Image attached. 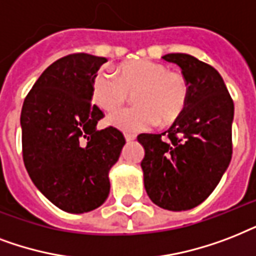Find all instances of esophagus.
Returning a JSON list of instances; mask_svg holds the SVG:
<instances>
[{
  "label": "esophagus",
  "instance_id": "34e87169",
  "mask_svg": "<svg viewBox=\"0 0 256 256\" xmlns=\"http://www.w3.org/2000/svg\"><path fill=\"white\" fill-rule=\"evenodd\" d=\"M124 136H126V142H132V140H134V138H136V134H126Z\"/></svg>",
  "mask_w": 256,
  "mask_h": 256
}]
</instances>
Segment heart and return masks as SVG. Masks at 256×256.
Listing matches in <instances>:
<instances>
[{
    "label": "heart",
    "instance_id": "1",
    "mask_svg": "<svg viewBox=\"0 0 256 256\" xmlns=\"http://www.w3.org/2000/svg\"><path fill=\"white\" fill-rule=\"evenodd\" d=\"M134 94V108L114 112L110 122L126 132L172 126L187 110L191 88L182 73L170 72L163 64L150 60L126 61L118 77L100 72L92 82V100L106 112L120 109Z\"/></svg>",
    "mask_w": 256,
    "mask_h": 256
}]
</instances>
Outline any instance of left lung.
I'll list each match as a JSON object with an SVG mask.
<instances>
[{"instance_id":"1","label":"left lung","mask_w":256,"mask_h":256,"mask_svg":"<svg viewBox=\"0 0 256 256\" xmlns=\"http://www.w3.org/2000/svg\"><path fill=\"white\" fill-rule=\"evenodd\" d=\"M191 94L183 116L164 134H142V162L150 199L164 210L186 211L215 190L232 158L234 101L216 69L196 57L170 53Z\"/></svg>"}]
</instances>
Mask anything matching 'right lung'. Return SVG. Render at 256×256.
<instances>
[{"label":"right lung","instance_id":"right-lung-1","mask_svg":"<svg viewBox=\"0 0 256 256\" xmlns=\"http://www.w3.org/2000/svg\"><path fill=\"white\" fill-rule=\"evenodd\" d=\"M106 57L73 53L49 65L24 100L22 159L32 182L56 207L89 212L110 195L108 172L124 134L97 130L106 114L92 104V82Z\"/></svg>","mask_w":256,"mask_h":256}]
</instances>
